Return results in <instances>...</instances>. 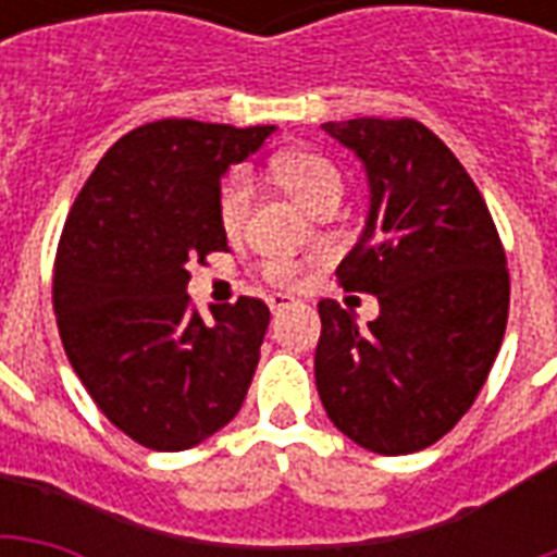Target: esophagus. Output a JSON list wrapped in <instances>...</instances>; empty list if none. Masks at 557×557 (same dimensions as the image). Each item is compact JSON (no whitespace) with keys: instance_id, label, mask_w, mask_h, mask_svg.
I'll list each match as a JSON object with an SVG mask.
<instances>
[{"instance_id":"obj_1","label":"esophagus","mask_w":557,"mask_h":557,"mask_svg":"<svg viewBox=\"0 0 557 557\" xmlns=\"http://www.w3.org/2000/svg\"><path fill=\"white\" fill-rule=\"evenodd\" d=\"M268 307H271V313H283V310H289V307H295V298H289V295H280V292H274V295H268Z\"/></svg>"}]
</instances>
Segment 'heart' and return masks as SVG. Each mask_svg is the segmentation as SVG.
Returning <instances> with one entry per match:
<instances>
[{"label":"heart","instance_id":"obj_1","mask_svg":"<svg viewBox=\"0 0 557 557\" xmlns=\"http://www.w3.org/2000/svg\"><path fill=\"white\" fill-rule=\"evenodd\" d=\"M271 170L277 175V182L307 211H315L327 199H339L343 196V175H339V170L331 160L322 158V154H313V151H286V154L274 158ZM250 206H253V175L247 170L230 172L218 190V223L223 235L235 238L244 230ZM262 274L271 283L289 286V283L298 280V268L292 265V262H268L262 268Z\"/></svg>","mask_w":557,"mask_h":557}]
</instances>
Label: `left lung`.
<instances>
[{
  "label": "left lung",
  "instance_id": "left-lung-1",
  "mask_svg": "<svg viewBox=\"0 0 557 557\" xmlns=\"http://www.w3.org/2000/svg\"><path fill=\"white\" fill-rule=\"evenodd\" d=\"M361 158L370 214L339 286L379 298L358 327L319 301L315 387L343 435L373 454H414L471 409L502 349L510 274L478 184L414 119L325 122Z\"/></svg>",
  "mask_w": 557,
  "mask_h": 557
}]
</instances>
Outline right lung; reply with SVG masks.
Listing matches in <instances>:
<instances>
[{
  "mask_svg": "<svg viewBox=\"0 0 557 557\" xmlns=\"http://www.w3.org/2000/svg\"><path fill=\"white\" fill-rule=\"evenodd\" d=\"M274 125L160 119L119 139L71 206L53 310L79 382L148 450H187L242 409L271 313L259 298L196 313L190 262L226 250L220 178Z\"/></svg>",
  "mask_w": 557,
  "mask_h": 557,
  "instance_id": "right-lung-1",
  "label": "right lung"
}]
</instances>
